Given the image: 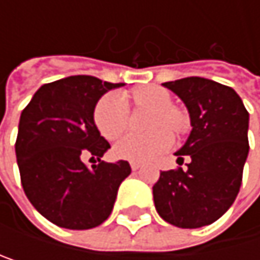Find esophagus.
<instances>
[{
	"label": "esophagus",
	"instance_id": "esophagus-1",
	"mask_svg": "<svg viewBox=\"0 0 260 260\" xmlns=\"http://www.w3.org/2000/svg\"><path fill=\"white\" fill-rule=\"evenodd\" d=\"M130 167H132V171H138V169L141 167L139 162H130Z\"/></svg>",
	"mask_w": 260,
	"mask_h": 260
}]
</instances>
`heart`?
I'll return each mask as SVG.
<instances>
[{
    "mask_svg": "<svg viewBox=\"0 0 260 260\" xmlns=\"http://www.w3.org/2000/svg\"><path fill=\"white\" fill-rule=\"evenodd\" d=\"M132 99L138 108L153 110L150 128L153 133L142 135H127L114 146V155L132 162H147L164 153L172 147V130L181 135L189 127L187 113L172 105V96L162 86L150 85L138 88L132 93ZM94 122L101 135L107 139L119 138L130 124V114L127 101L121 93H108L96 105Z\"/></svg>",
    "mask_w": 260,
    "mask_h": 260,
    "instance_id": "obj_1",
    "label": "heart"
}]
</instances>
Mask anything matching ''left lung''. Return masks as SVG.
I'll list each match as a JSON object with an SVG mask.
<instances>
[{
	"label": "left lung",
	"mask_w": 260,
	"mask_h": 260,
	"mask_svg": "<svg viewBox=\"0 0 260 260\" xmlns=\"http://www.w3.org/2000/svg\"><path fill=\"white\" fill-rule=\"evenodd\" d=\"M184 102L192 132L175 153L177 167L153 186L161 218L178 228L214 223L234 203L248 156V111L231 86L203 77L162 83Z\"/></svg>",
	"instance_id": "obj_1"
}]
</instances>
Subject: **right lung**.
<instances>
[{
	"mask_svg": "<svg viewBox=\"0 0 260 260\" xmlns=\"http://www.w3.org/2000/svg\"><path fill=\"white\" fill-rule=\"evenodd\" d=\"M124 83L71 76L45 83L21 113L15 153L32 206L60 228L89 230L110 217L130 164L101 161L110 144L94 124V107ZM100 162L88 168L83 158ZM96 162V161H94Z\"/></svg>",
	"mask_w": 260,
	"mask_h": 260,
	"instance_id": "1",
	"label": "right lung"
}]
</instances>
